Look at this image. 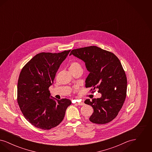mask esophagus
Returning <instances> with one entry per match:
<instances>
[{"mask_svg":"<svg viewBox=\"0 0 152 152\" xmlns=\"http://www.w3.org/2000/svg\"><path fill=\"white\" fill-rule=\"evenodd\" d=\"M77 104L79 105L82 106V105H84L85 104H84V102H77Z\"/></svg>","mask_w":152,"mask_h":152,"instance_id":"1","label":"esophagus"}]
</instances>
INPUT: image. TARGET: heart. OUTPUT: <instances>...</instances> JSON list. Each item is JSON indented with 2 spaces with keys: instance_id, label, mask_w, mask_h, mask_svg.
<instances>
[{
  "instance_id": "1",
  "label": "heart",
  "mask_w": 152,
  "mask_h": 152,
  "mask_svg": "<svg viewBox=\"0 0 152 152\" xmlns=\"http://www.w3.org/2000/svg\"><path fill=\"white\" fill-rule=\"evenodd\" d=\"M78 69H82L81 64L77 61H72L69 65L70 71H75Z\"/></svg>"
}]
</instances>
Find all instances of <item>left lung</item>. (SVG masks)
<instances>
[{"instance_id": "obj_1", "label": "left lung", "mask_w": 152, "mask_h": 152, "mask_svg": "<svg viewBox=\"0 0 152 152\" xmlns=\"http://www.w3.org/2000/svg\"><path fill=\"white\" fill-rule=\"evenodd\" d=\"M71 55L83 61L89 72L86 87L97 88L101 94L100 98L84 101L94 109L90 121L98 124L110 122L121 110L126 95L127 80L119 59L96 46L73 50Z\"/></svg>"}]
</instances>
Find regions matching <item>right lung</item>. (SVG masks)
<instances>
[{
	"label": "right lung",
	"instance_id": "1",
	"mask_svg": "<svg viewBox=\"0 0 152 152\" xmlns=\"http://www.w3.org/2000/svg\"><path fill=\"white\" fill-rule=\"evenodd\" d=\"M70 50L58 53L37 54L23 68L18 82V102L26 119L36 128L48 130L56 127L71 104L67 99L51 96L49 87L60 65Z\"/></svg>",
	"mask_w": 152,
	"mask_h": 152
}]
</instances>
